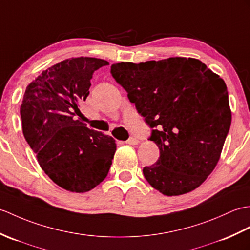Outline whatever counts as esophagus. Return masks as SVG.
Masks as SVG:
<instances>
[{
  "label": "esophagus",
  "instance_id": "34e87169",
  "mask_svg": "<svg viewBox=\"0 0 250 250\" xmlns=\"http://www.w3.org/2000/svg\"><path fill=\"white\" fill-rule=\"evenodd\" d=\"M139 143V141L137 138H135V137H130L129 139H127V141L125 142V144H127V145H137Z\"/></svg>",
  "mask_w": 250,
  "mask_h": 250
}]
</instances>
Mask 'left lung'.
I'll return each mask as SVG.
<instances>
[{
    "label": "left lung",
    "mask_w": 250,
    "mask_h": 250,
    "mask_svg": "<svg viewBox=\"0 0 250 250\" xmlns=\"http://www.w3.org/2000/svg\"><path fill=\"white\" fill-rule=\"evenodd\" d=\"M111 73L154 129L150 141L160 158L144 167L148 183L165 196L200 187L217 164L231 125L224 80L191 57L117 62Z\"/></svg>",
    "instance_id": "8db88e82"
}]
</instances>
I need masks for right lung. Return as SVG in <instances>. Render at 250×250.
<instances>
[{
	"label": "right lung",
	"instance_id": "obj_1",
	"mask_svg": "<svg viewBox=\"0 0 250 250\" xmlns=\"http://www.w3.org/2000/svg\"><path fill=\"white\" fill-rule=\"evenodd\" d=\"M108 62L72 57L30 83L20 107L22 131L45 175L62 188L85 193L106 178L116 151L112 136L75 118L89 95L90 79Z\"/></svg>",
	"mask_w": 250,
	"mask_h": 250
}]
</instances>
